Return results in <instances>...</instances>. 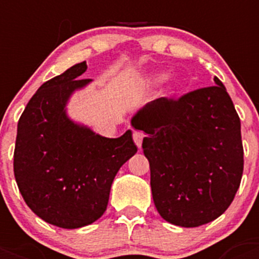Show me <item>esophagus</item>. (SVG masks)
<instances>
[{
  "label": "esophagus",
  "mask_w": 259,
  "mask_h": 259,
  "mask_svg": "<svg viewBox=\"0 0 259 259\" xmlns=\"http://www.w3.org/2000/svg\"><path fill=\"white\" fill-rule=\"evenodd\" d=\"M142 138H144V134H142L141 132H134V133H133V140H134V142H136V145H137L138 148H141Z\"/></svg>",
  "instance_id": "1"
}]
</instances>
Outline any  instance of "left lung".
<instances>
[{"label":"left lung","mask_w":259,"mask_h":259,"mask_svg":"<svg viewBox=\"0 0 259 259\" xmlns=\"http://www.w3.org/2000/svg\"><path fill=\"white\" fill-rule=\"evenodd\" d=\"M158 98L132 125L146 133L153 201L162 219L199 227L233 203L243 173L241 119L223 83Z\"/></svg>","instance_id":"obj_1"}]
</instances>
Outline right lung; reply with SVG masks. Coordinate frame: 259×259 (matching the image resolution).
I'll list each match as a JSON object with an SVG mask.
<instances>
[{"instance_id": "right-lung-1", "label": "right lung", "mask_w": 259, "mask_h": 259, "mask_svg": "<svg viewBox=\"0 0 259 259\" xmlns=\"http://www.w3.org/2000/svg\"><path fill=\"white\" fill-rule=\"evenodd\" d=\"M87 63L46 82L18 119L14 177L38 218L62 229L91 225L105 213L117 172L137 152L132 132L106 138L75 125L64 111Z\"/></svg>"}]
</instances>
